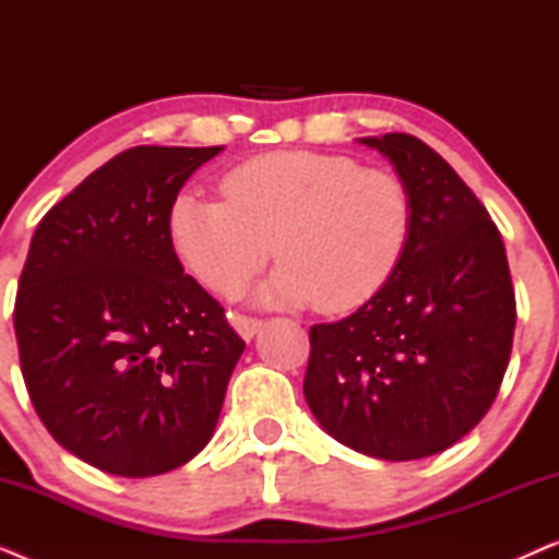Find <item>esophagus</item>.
<instances>
[{
    "label": "esophagus",
    "instance_id": "1",
    "mask_svg": "<svg viewBox=\"0 0 559 559\" xmlns=\"http://www.w3.org/2000/svg\"><path fill=\"white\" fill-rule=\"evenodd\" d=\"M231 325L236 328V333H239L243 341H249L254 338V333L262 328V318L243 316V312H231Z\"/></svg>",
    "mask_w": 559,
    "mask_h": 559
}]
</instances>
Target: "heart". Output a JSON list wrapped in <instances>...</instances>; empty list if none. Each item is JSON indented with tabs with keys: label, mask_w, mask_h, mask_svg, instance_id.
<instances>
[{
	"label": "heart",
	"mask_w": 559,
	"mask_h": 559,
	"mask_svg": "<svg viewBox=\"0 0 559 559\" xmlns=\"http://www.w3.org/2000/svg\"><path fill=\"white\" fill-rule=\"evenodd\" d=\"M221 193H180L167 218L182 264L218 295L239 293L277 254L262 300L354 312L389 285L412 236L404 180L348 155L251 157L224 175Z\"/></svg>",
	"instance_id": "1"
}]
</instances>
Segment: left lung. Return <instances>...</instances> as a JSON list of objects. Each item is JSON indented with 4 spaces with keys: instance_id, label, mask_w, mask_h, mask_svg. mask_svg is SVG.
<instances>
[{
    "instance_id": "obj_1",
    "label": "left lung",
    "mask_w": 559,
    "mask_h": 559,
    "mask_svg": "<svg viewBox=\"0 0 559 559\" xmlns=\"http://www.w3.org/2000/svg\"><path fill=\"white\" fill-rule=\"evenodd\" d=\"M412 195V236L389 285L310 328L305 400L328 435L381 461L440 453L499 394L516 300L501 234L438 152L412 134L361 140Z\"/></svg>"
}]
</instances>
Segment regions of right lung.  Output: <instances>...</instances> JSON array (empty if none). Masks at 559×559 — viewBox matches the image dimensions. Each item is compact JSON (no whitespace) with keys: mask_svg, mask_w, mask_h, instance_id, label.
Here are the masks:
<instances>
[{"mask_svg":"<svg viewBox=\"0 0 559 559\" xmlns=\"http://www.w3.org/2000/svg\"><path fill=\"white\" fill-rule=\"evenodd\" d=\"M221 147H132L45 213L14 300L37 417L81 461L127 478L201 453L243 341L170 241L173 201Z\"/></svg>","mask_w":559,"mask_h":559,"instance_id":"1","label":"right lung"}]
</instances>
